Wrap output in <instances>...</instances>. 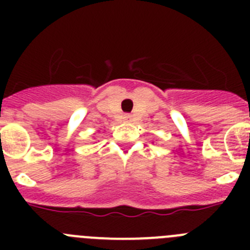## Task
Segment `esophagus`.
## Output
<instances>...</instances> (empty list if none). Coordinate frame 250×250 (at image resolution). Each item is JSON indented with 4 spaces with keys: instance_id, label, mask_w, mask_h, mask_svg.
Returning a JSON list of instances; mask_svg holds the SVG:
<instances>
[{
    "instance_id": "34e87169",
    "label": "esophagus",
    "mask_w": 250,
    "mask_h": 250,
    "mask_svg": "<svg viewBox=\"0 0 250 250\" xmlns=\"http://www.w3.org/2000/svg\"><path fill=\"white\" fill-rule=\"evenodd\" d=\"M124 118H125V120L130 121V120H131V115H125V116H124Z\"/></svg>"
}]
</instances>
